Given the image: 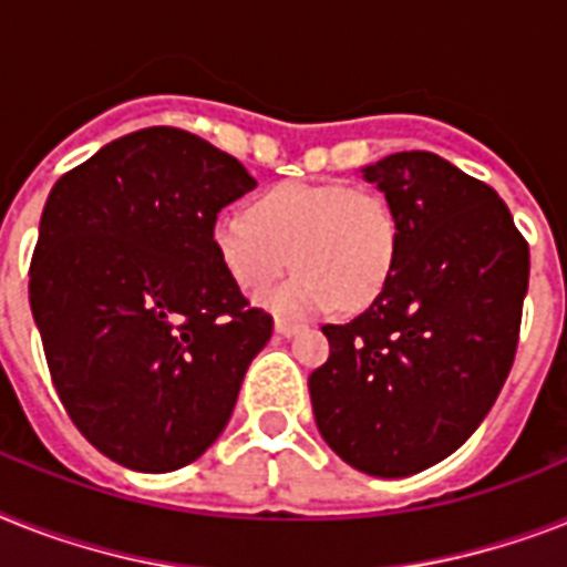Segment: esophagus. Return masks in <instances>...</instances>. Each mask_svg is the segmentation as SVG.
<instances>
[{
  "label": "esophagus",
  "mask_w": 567,
  "mask_h": 567,
  "mask_svg": "<svg viewBox=\"0 0 567 567\" xmlns=\"http://www.w3.org/2000/svg\"><path fill=\"white\" fill-rule=\"evenodd\" d=\"M299 329H302V326L293 323V320H276V334H282V338H291Z\"/></svg>",
  "instance_id": "esophagus-1"
}]
</instances>
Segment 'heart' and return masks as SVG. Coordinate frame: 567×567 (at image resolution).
<instances>
[{
    "label": "heart",
    "instance_id": "b5f03b06",
    "mask_svg": "<svg viewBox=\"0 0 567 567\" xmlns=\"http://www.w3.org/2000/svg\"><path fill=\"white\" fill-rule=\"evenodd\" d=\"M212 244L244 293H261L291 265L297 274L265 297L276 315L306 317L370 306L393 276L399 220L388 197L347 183H279L250 215L224 212Z\"/></svg>",
    "mask_w": 567,
    "mask_h": 567
}]
</instances>
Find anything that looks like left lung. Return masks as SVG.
Masks as SVG:
<instances>
[{
	"mask_svg": "<svg viewBox=\"0 0 567 567\" xmlns=\"http://www.w3.org/2000/svg\"><path fill=\"white\" fill-rule=\"evenodd\" d=\"M399 220L393 276L372 306L326 323L308 375L329 449L367 475L408 477L475 434L513 370L530 247L483 179L427 151L363 168Z\"/></svg>",
	"mask_w": 567,
	"mask_h": 567,
	"instance_id": "8db88e82",
	"label": "left lung"
}]
</instances>
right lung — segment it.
Returning a JSON list of instances; mask_svg holds the SVG:
<instances>
[{"instance_id":"right-lung-1","label":"right lung","mask_w":567,"mask_h":567,"mask_svg":"<svg viewBox=\"0 0 567 567\" xmlns=\"http://www.w3.org/2000/svg\"><path fill=\"white\" fill-rule=\"evenodd\" d=\"M256 179L179 127L110 142L54 183L31 315L69 419L104 457L174 472L227 427L274 334L220 265L212 227Z\"/></svg>"}]
</instances>
